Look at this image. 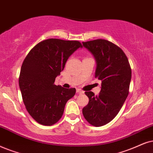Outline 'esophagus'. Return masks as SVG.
<instances>
[{
	"label": "esophagus",
	"instance_id": "esophagus-1",
	"mask_svg": "<svg viewBox=\"0 0 153 153\" xmlns=\"http://www.w3.org/2000/svg\"><path fill=\"white\" fill-rule=\"evenodd\" d=\"M76 92H77V93H78V94H83V93H84V92H83V91L81 90L80 89H78V88L76 89Z\"/></svg>",
	"mask_w": 153,
	"mask_h": 153
}]
</instances>
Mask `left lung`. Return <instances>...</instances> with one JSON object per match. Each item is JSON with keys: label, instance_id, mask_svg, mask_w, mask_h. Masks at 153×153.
I'll return each mask as SVG.
<instances>
[{"label": "left lung", "instance_id": "1", "mask_svg": "<svg viewBox=\"0 0 153 153\" xmlns=\"http://www.w3.org/2000/svg\"><path fill=\"white\" fill-rule=\"evenodd\" d=\"M82 46L96 61L95 77L102 81L98 95L89 91L88 105L82 109L85 119L94 126L109 123L119 113L128 94L131 69L123 50L111 42L95 39Z\"/></svg>", "mask_w": 153, "mask_h": 153}]
</instances>
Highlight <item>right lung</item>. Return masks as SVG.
<instances>
[{"mask_svg":"<svg viewBox=\"0 0 153 153\" xmlns=\"http://www.w3.org/2000/svg\"><path fill=\"white\" fill-rule=\"evenodd\" d=\"M82 46L78 41L44 40L33 47L21 67L19 86L23 102L31 117L44 126H51L62 117L75 88L54 85L70 56Z\"/></svg>","mask_w":153,"mask_h":153,"instance_id":"obj_1","label":"right lung"}]
</instances>
